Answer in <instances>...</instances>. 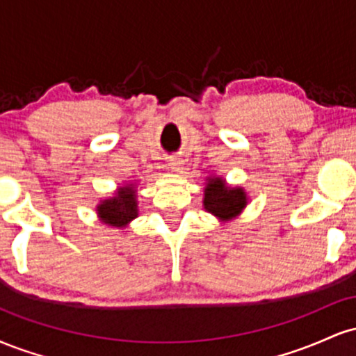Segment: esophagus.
<instances>
[{"label": "esophagus", "mask_w": 356, "mask_h": 356, "mask_svg": "<svg viewBox=\"0 0 356 356\" xmlns=\"http://www.w3.org/2000/svg\"><path fill=\"white\" fill-rule=\"evenodd\" d=\"M182 159H179V157H174V159H170V162H169V165H170V169L172 170H175V172H179V170H182Z\"/></svg>", "instance_id": "esophagus-1"}]
</instances>
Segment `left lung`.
Listing matches in <instances>:
<instances>
[{"mask_svg":"<svg viewBox=\"0 0 356 356\" xmlns=\"http://www.w3.org/2000/svg\"><path fill=\"white\" fill-rule=\"evenodd\" d=\"M248 195L243 187H229L220 177H209L204 189V209L220 220H231L243 212Z\"/></svg>","mask_w":356,"mask_h":356,"instance_id":"1","label":"left lung"}]
</instances>
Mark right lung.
<instances>
[{
	"mask_svg": "<svg viewBox=\"0 0 356 356\" xmlns=\"http://www.w3.org/2000/svg\"><path fill=\"white\" fill-rule=\"evenodd\" d=\"M97 214L102 222L113 227H125L132 219L137 218V195L132 184L120 187L113 197L104 199L97 206Z\"/></svg>",
	"mask_w": 356,
	"mask_h": 356,
	"instance_id": "obj_1",
	"label": "right lung"
}]
</instances>
